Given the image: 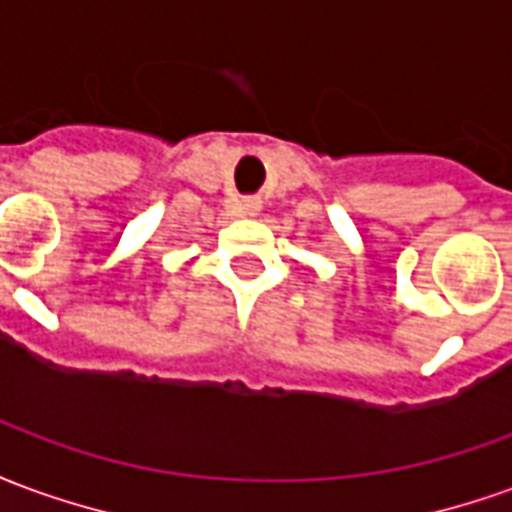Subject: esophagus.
Wrapping results in <instances>:
<instances>
[{"mask_svg":"<svg viewBox=\"0 0 512 512\" xmlns=\"http://www.w3.org/2000/svg\"><path fill=\"white\" fill-rule=\"evenodd\" d=\"M238 211L244 213V216H255L260 211V200L257 197H244V200L238 202Z\"/></svg>","mask_w":512,"mask_h":512,"instance_id":"obj_1","label":"esophagus"}]
</instances>
